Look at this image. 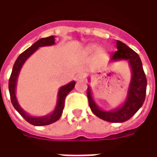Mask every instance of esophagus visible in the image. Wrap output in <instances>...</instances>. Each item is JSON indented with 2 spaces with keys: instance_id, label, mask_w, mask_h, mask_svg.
I'll return each mask as SVG.
<instances>
[{
  "instance_id": "esophagus-1",
  "label": "esophagus",
  "mask_w": 157,
  "mask_h": 157,
  "mask_svg": "<svg viewBox=\"0 0 157 157\" xmlns=\"http://www.w3.org/2000/svg\"><path fill=\"white\" fill-rule=\"evenodd\" d=\"M85 77H86L85 73L82 71H80L76 74V75H75V80H76V81H80V80H83V79H85Z\"/></svg>"
}]
</instances>
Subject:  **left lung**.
I'll use <instances>...</instances> for the list:
<instances>
[{
    "instance_id": "left-lung-1",
    "label": "left lung",
    "mask_w": 157,
    "mask_h": 157,
    "mask_svg": "<svg viewBox=\"0 0 157 157\" xmlns=\"http://www.w3.org/2000/svg\"><path fill=\"white\" fill-rule=\"evenodd\" d=\"M116 45L118 50L111 55L110 60H128L131 69V80L124 102L118 108L106 111L100 109L95 102L90 86L87 87L86 94L91 110L97 117L111 123H122L127 121L135 115V113L143 105L145 99L147 81L143 70L141 59L138 54L119 40H117Z\"/></svg>"
}]
</instances>
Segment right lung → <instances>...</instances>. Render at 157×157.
I'll return each instance as SVG.
<instances>
[{
  "label": "right lung",
  "mask_w": 157,
  "mask_h": 157,
  "mask_svg": "<svg viewBox=\"0 0 157 157\" xmlns=\"http://www.w3.org/2000/svg\"><path fill=\"white\" fill-rule=\"evenodd\" d=\"M55 44V36H49L47 38H43L35 42L33 44L29 47L28 49H26L25 51L22 52L21 55H19L17 60L15 61V64L13 65L12 68V74L9 79V92H10V97H11V101L14 109L20 113V115L25 119L26 121H28L29 124L35 126H44V125H48L50 124H53L58 120L60 118L64 106H65V97L67 96L69 92L74 88L75 85V82H71L68 84L61 86L58 92V97H57V102L55 106V110L49 113L48 115L43 116V117H33V116L29 115V113L23 110L21 108V106L19 105L17 99L16 97V88H17V78H18L19 73L21 71L22 65L25 63V61L34 52L40 47L44 46H51Z\"/></svg>",
  "instance_id": "right-lung-1"
}]
</instances>
